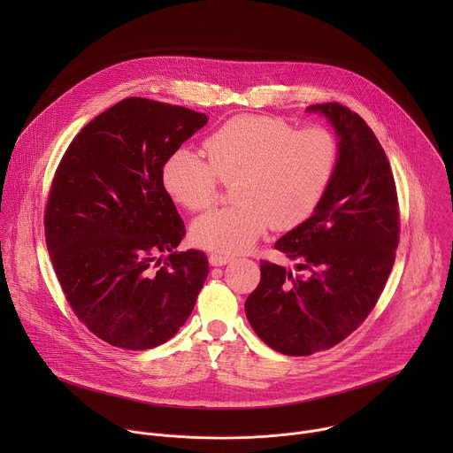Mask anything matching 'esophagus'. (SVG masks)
<instances>
[{
	"mask_svg": "<svg viewBox=\"0 0 453 453\" xmlns=\"http://www.w3.org/2000/svg\"><path fill=\"white\" fill-rule=\"evenodd\" d=\"M231 260H233V256H229V254H220V252H211L210 254V264L213 267H222V265L229 264Z\"/></svg>",
	"mask_w": 453,
	"mask_h": 453,
	"instance_id": "esophagus-1",
	"label": "esophagus"
}]
</instances>
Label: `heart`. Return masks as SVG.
Returning <instances> with one entry per match:
<instances>
[{"label":"heart","instance_id":"obj_1","mask_svg":"<svg viewBox=\"0 0 453 453\" xmlns=\"http://www.w3.org/2000/svg\"><path fill=\"white\" fill-rule=\"evenodd\" d=\"M208 159L189 149L173 150L161 170L168 197L189 211L210 208L220 180L234 184L233 208L213 210L191 226L197 245L242 252L269 226L290 231L319 210L335 180L341 145L326 127H297L274 116L240 114L204 143Z\"/></svg>","mask_w":453,"mask_h":453}]
</instances>
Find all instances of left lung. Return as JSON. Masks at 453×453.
I'll return each mask as SVG.
<instances>
[{
    "instance_id": "8db88e82",
    "label": "left lung",
    "mask_w": 453,
    "mask_h": 453,
    "mask_svg": "<svg viewBox=\"0 0 453 453\" xmlns=\"http://www.w3.org/2000/svg\"><path fill=\"white\" fill-rule=\"evenodd\" d=\"M341 145L335 180L319 210L276 242L304 276L260 262V285L245 301L252 330L269 348L306 357L351 335L374 308L400 240L396 184L380 142L351 109L315 104Z\"/></svg>"
}]
</instances>
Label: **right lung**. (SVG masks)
Wrapping results in <instances>:
<instances>
[{
	"instance_id": "right-lung-1",
	"label": "right lung",
	"mask_w": 453,
	"mask_h": 453,
	"mask_svg": "<svg viewBox=\"0 0 453 453\" xmlns=\"http://www.w3.org/2000/svg\"><path fill=\"white\" fill-rule=\"evenodd\" d=\"M206 123L204 112L125 98L91 119L57 166L44 211L50 260L79 320L111 346L172 339L208 278L203 250H173L186 229L161 180L166 157Z\"/></svg>"
}]
</instances>
